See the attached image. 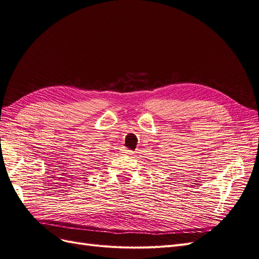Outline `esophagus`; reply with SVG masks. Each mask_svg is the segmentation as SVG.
I'll use <instances>...</instances> for the list:
<instances>
[{
  "mask_svg": "<svg viewBox=\"0 0 259 259\" xmlns=\"http://www.w3.org/2000/svg\"><path fill=\"white\" fill-rule=\"evenodd\" d=\"M124 153H126V154H133V153H134V151H133V150H128V149L125 148Z\"/></svg>",
  "mask_w": 259,
  "mask_h": 259,
  "instance_id": "1",
  "label": "esophagus"
}]
</instances>
